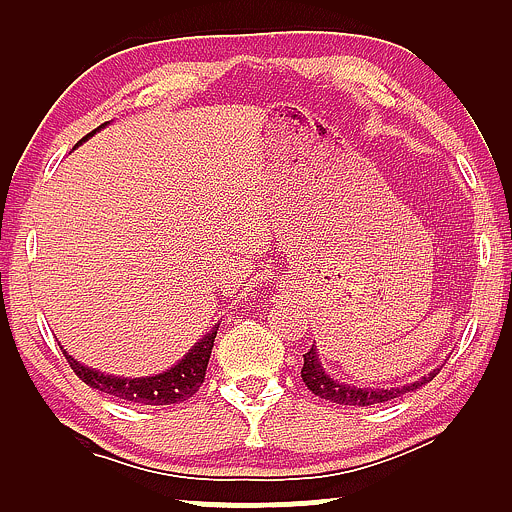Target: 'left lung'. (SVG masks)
<instances>
[{
	"instance_id": "1",
	"label": "left lung",
	"mask_w": 512,
	"mask_h": 512,
	"mask_svg": "<svg viewBox=\"0 0 512 512\" xmlns=\"http://www.w3.org/2000/svg\"><path fill=\"white\" fill-rule=\"evenodd\" d=\"M441 369H434L427 376L415 380V383L403 385V387H390V390H366V387H350L336 383L334 378H329L322 364L318 362V355H315V348H311L304 355V366H301V380H304L308 390H311L315 397L327 399L331 403H341V406H373V403H383L401 397V394H408L422 387L424 383L436 378V373Z\"/></svg>"
}]
</instances>
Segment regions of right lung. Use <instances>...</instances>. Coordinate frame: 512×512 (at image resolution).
Listing matches in <instances>:
<instances>
[{"label":"right lung","instance_id":"add662e5","mask_svg":"<svg viewBox=\"0 0 512 512\" xmlns=\"http://www.w3.org/2000/svg\"><path fill=\"white\" fill-rule=\"evenodd\" d=\"M88 136H85V139H88ZM215 334H218V327H215L211 334L201 338V341L194 345V348L187 352L176 366H171L169 371L160 373V376H150V378L106 376L102 371H95L90 369V366L78 364L76 359L67 355L64 350L62 355L67 357V362L71 369H74L76 376L81 378L85 385H90L92 390L111 394V397H118L122 401L141 403V406H171V403H181L185 399H190L192 394L199 390L201 383H204Z\"/></svg>","mask_w":512,"mask_h":512}]
</instances>
